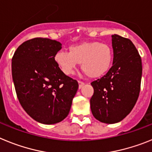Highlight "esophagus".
<instances>
[{
	"label": "esophagus",
	"mask_w": 152,
	"mask_h": 152,
	"mask_svg": "<svg viewBox=\"0 0 152 152\" xmlns=\"http://www.w3.org/2000/svg\"><path fill=\"white\" fill-rule=\"evenodd\" d=\"M78 84H79V89H80V88H82L83 86L84 85V83L82 82V81H80V80H79V81H78Z\"/></svg>",
	"instance_id": "obj_1"
}]
</instances>
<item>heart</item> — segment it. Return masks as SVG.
<instances>
[{"instance_id": "heart-1", "label": "heart", "mask_w": 152, "mask_h": 152, "mask_svg": "<svg viewBox=\"0 0 152 152\" xmlns=\"http://www.w3.org/2000/svg\"><path fill=\"white\" fill-rule=\"evenodd\" d=\"M114 59L113 47L105 42H84L72 45L68 53L59 51L55 56V61L61 72L72 75L77 64L91 78H98L109 72Z\"/></svg>"}]
</instances>
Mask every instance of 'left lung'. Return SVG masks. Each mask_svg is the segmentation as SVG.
<instances>
[{
    "label": "left lung",
    "mask_w": 152,
    "mask_h": 152,
    "mask_svg": "<svg viewBox=\"0 0 152 152\" xmlns=\"http://www.w3.org/2000/svg\"><path fill=\"white\" fill-rule=\"evenodd\" d=\"M113 66L103 77L94 80L91 98L93 116L104 123L123 120L132 111L139 97L142 66L141 56L130 39L112 36Z\"/></svg>",
    "instance_id": "8db88e82"
}]
</instances>
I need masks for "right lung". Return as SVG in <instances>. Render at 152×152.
<instances>
[{
	"instance_id": "obj_1",
	"label": "right lung",
	"mask_w": 152,
	"mask_h": 152,
	"mask_svg": "<svg viewBox=\"0 0 152 152\" xmlns=\"http://www.w3.org/2000/svg\"><path fill=\"white\" fill-rule=\"evenodd\" d=\"M59 42L34 38L24 42L12 58V77L20 103L30 117L43 124L62 121L69 113L78 83L55 61Z\"/></svg>"
}]
</instances>
